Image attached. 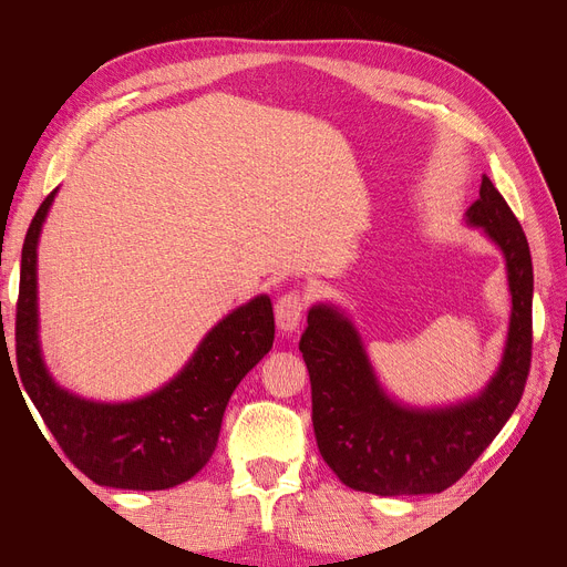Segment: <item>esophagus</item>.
Instances as JSON below:
<instances>
[{"label": "esophagus", "instance_id": "esophagus-1", "mask_svg": "<svg viewBox=\"0 0 567 567\" xmlns=\"http://www.w3.org/2000/svg\"><path fill=\"white\" fill-rule=\"evenodd\" d=\"M305 310H307L305 293H300V290H290V293L281 296L277 300V307H274V312H277V326L286 333L296 331L305 317Z\"/></svg>", "mask_w": 567, "mask_h": 567}]
</instances>
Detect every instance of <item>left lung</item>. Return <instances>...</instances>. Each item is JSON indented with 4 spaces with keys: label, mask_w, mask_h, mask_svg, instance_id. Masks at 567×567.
Wrapping results in <instances>:
<instances>
[{
    "label": "left lung",
    "mask_w": 567,
    "mask_h": 567,
    "mask_svg": "<svg viewBox=\"0 0 567 567\" xmlns=\"http://www.w3.org/2000/svg\"><path fill=\"white\" fill-rule=\"evenodd\" d=\"M468 221L504 250L513 296L502 367L475 400L427 411L400 406L375 381L362 340L346 317L329 305H317L307 315L300 352L312 383L317 447L340 483L357 492H444L468 473L523 398L532 362L535 288L527 238L487 177Z\"/></svg>",
    "instance_id": "8db88e82"
}]
</instances>
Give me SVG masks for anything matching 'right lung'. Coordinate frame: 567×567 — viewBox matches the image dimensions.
Wrapping results in <instances>:
<instances>
[{"label":"right lung","instance_id":"right-lung-1","mask_svg":"<svg viewBox=\"0 0 567 567\" xmlns=\"http://www.w3.org/2000/svg\"><path fill=\"white\" fill-rule=\"evenodd\" d=\"M54 194L32 217L21 252L16 302L21 383L63 454L92 483L117 489L182 485L213 456L231 392L271 350V300L260 296L221 319L177 379L148 398L127 404L80 400L51 381L38 340V238Z\"/></svg>","mask_w":567,"mask_h":567}]
</instances>
